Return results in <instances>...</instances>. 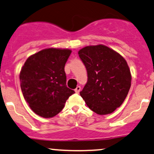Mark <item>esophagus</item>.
Masks as SVG:
<instances>
[{
    "instance_id": "esophagus-1",
    "label": "esophagus",
    "mask_w": 154,
    "mask_h": 154,
    "mask_svg": "<svg viewBox=\"0 0 154 154\" xmlns=\"http://www.w3.org/2000/svg\"><path fill=\"white\" fill-rule=\"evenodd\" d=\"M80 90H81V87H80V86H77V87L76 88L75 90V93H79V91H80Z\"/></svg>"
}]
</instances>
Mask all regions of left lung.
<instances>
[{
	"mask_svg": "<svg viewBox=\"0 0 154 154\" xmlns=\"http://www.w3.org/2000/svg\"><path fill=\"white\" fill-rule=\"evenodd\" d=\"M78 54L88 73V82L80 95L95 113L111 114L122 104L131 86L128 63L119 54L103 45L86 46Z\"/></svg>",
	"mask_w": 154,
	"mask_h": 154,
	"instance_id": "left-lung-1",
	"label": "left lung"
}]
</instances>
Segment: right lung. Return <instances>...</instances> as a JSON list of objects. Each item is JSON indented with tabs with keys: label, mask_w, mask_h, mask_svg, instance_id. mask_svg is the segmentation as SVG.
Here are the masks:
<instances>
[{
	"label": "right lung",
	"mask_w": 154,
	"mask_h": 154,
	"mask_svg": "<svg viewBox=\"0 0 154 154\" xmlns=\"http://www.w3.org/2000/svg\"><path fill=\"white\" fill-rule=\"evenodd\" d=\"M69 49L46 48L29 56L21 69L23 95L36 114L44 118L56 116L75 93L67 88L64 72L71 54Z\"/></svg>",
	"instance_id": "1"
}]
</instances>
